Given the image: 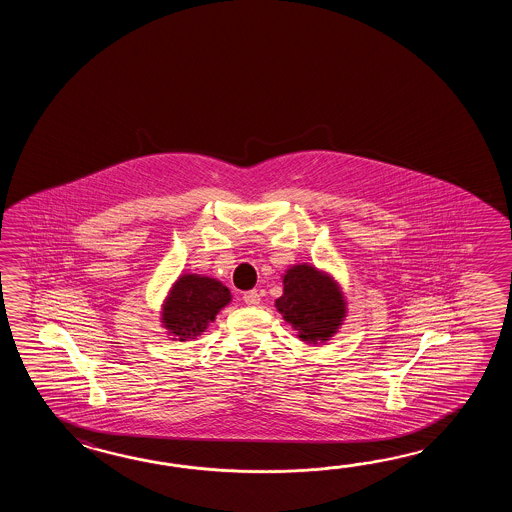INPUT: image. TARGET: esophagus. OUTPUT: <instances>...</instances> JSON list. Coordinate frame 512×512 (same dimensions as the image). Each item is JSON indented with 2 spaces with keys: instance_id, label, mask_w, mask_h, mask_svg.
<instances>
[{
  "instance_id": "obj_1",
  "label": "esophagus",
  "mask_w": 512,
  "mask_h": 512,
  "mask_svg": "<svg viewBox=\"0 0 512 512\" xmlns=\"http://www.w3.org/2000/svg\"><path fill=\"white\" fill-rule=\"evenodd\" d=\"M260 293L256 291V289H252V291H247V293L243 294V302L249 305V307H256V305L260 304Z\"/></svg>"
}]
</instances>
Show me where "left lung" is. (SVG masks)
I'll return each mask as SVG.
<instances>
[{"mask_svg": "<svg viewBox=\"0 0 512 512\" xmlns=\"http://www.w3.org/2000/svg\"><path fill=\"white\" fill-rule=\"evenodd\" d=\"M276 307L300 333L298 337L309 344L333 337L346 315V302L337 283L311 265H294L287 271Z\"/></svg>", "mask_w": 512, "mask_h": 512, "instance_id": "obj_1", "label": "left lung"}]
</instances>
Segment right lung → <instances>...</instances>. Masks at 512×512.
<instances>
[{"instance_id": "add662e5", "label": "right lung", "mask_w": 512, "mask_h": 512, "mask_svg": "<svg viewBox=\"0 0 512 512\" xmlns=\"http://www.w3.org/2000/svg\"><path fill=\"white\" fill-rule=\"evenodd\" d=\"M230 302V291L223 283L185 274L175 282L163 307V324L179 340L196 338Z\"/></svg>"}]
</instances>
